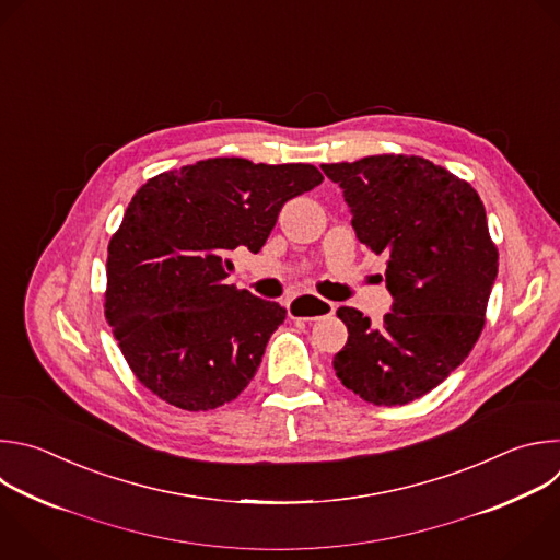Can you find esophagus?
Here are the masks:
<instances>
[{"label":"esophagus","mask_w":560,"mask_h":560,"mask_svg":"<svg viewBox=\"0 0 560 560\" xmlns=\"http://www.w3.org/2000/svg\"><path fill=\"white\" fill-rule=\"evenodd\" d=\"M335 304L328 300H322L317 295H298L289 302V315L295 319H317L324 315H332Z\"/></svg>","instance_id":"esophagus-1"}]
</instances>
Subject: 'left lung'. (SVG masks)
Instances as JSON below:
<instances>
[{"label": "left lung", "instance_id": "8db88e82", "mask_svg": "<svg viewBox=\"0 0 560 560\" xmlns=\"http://www.w3.org/2000/svg\"><path fill=\"white\" fill-rule=\"evenodd\" d=\"M351 209L358 241L386 254L393 311L371 326L340 306V382L375 406H404L436 388L472 351L499 269L475 187L421 156L380 154L322 165Z\"/></svg>", "mask_w": 560, "mask_h": 560}]
</instances>
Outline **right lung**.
I'll use <instances>...</instances> for the list:
<instances>
[{"label": "right lung", "mask_w": 560, "mask_h": 560, "mask_svg": "<svg viewBox=\"0 0 560 560\" xmlns=\"http://www.w3.org/2000/svg\"><path fill=\"white\" fill-rule=\"evenodd\" d=\"M306 163L207 159L150 178L107 245L105 319L137 380L183 410H211L254 380L287 308L228 282L282 205L322 183Z\"/></svg>", "instance_id": "add662e5"}]
</instances>
